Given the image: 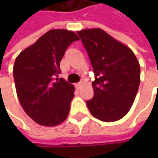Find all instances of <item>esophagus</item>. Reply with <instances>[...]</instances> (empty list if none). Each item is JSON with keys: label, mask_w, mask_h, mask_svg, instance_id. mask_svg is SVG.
I'll return each mask as SVG.
<instances>
[{"label": "esophagus", "mask_w": 158, "mask_h": 158, "mask_svg": "<svg viewBox=\"0 0 158 158\" xmlns=\"http://www.w3.org/2000/svg\"><path fill=\"white\" fill-rule=\"evenodd\" d=\"M81 85H82V82L80 81V82H79V83H77V84H76V88H77V89H79V88L81 87Z\"/></svg>", "instance_id": "1"}]
</instances>
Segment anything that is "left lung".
I'll use <instances>...</instances> for the list:
<instances>
[{
	"label": "left lung",
	"mask_w": 158,
	"mask_h": 158,
	"mask_svg": "<svg viewBox=\"0 0 158 158\" xmlns=\"http://www.w3.org/2000/svg\"><path fill=\"white\" fill-rule=\"evenodd\" d=\"M95 75L94 96L87 101L92 116L110 123L130 110L140 84V65L134 52L100 28L77 32Z\"/></svg>",
	"instance_id": "8db88e82"
}]
</instances>
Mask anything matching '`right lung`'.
<instances>
[{
    "label": "right lung",
    "mask_w": 158,
    "mask_h": 158,
    "mask_svg": "<svg viewBox=\"0 0 158 158\" xmlns=\"http://www.w3.org/2000/svg\"><path fill=\"white\" fill-rule=\"evenodd\" d=\"M79 37L72 31L53 29L16 57L14 78L19 102L26 114L44 126L63 123L70 110L75 88L62 78L60 61Z\"/></svg>",
    "instance_id": "obj_1"
}]
</instances>
